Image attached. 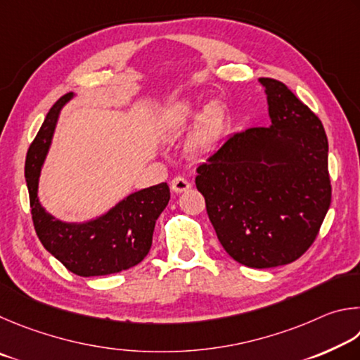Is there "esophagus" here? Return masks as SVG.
I'll use <instances>...</instances> for the list:
<instances>
[{
	"instance_id": "34e87169",
	"label": "esophagus",
	"mask_w": 360,
	"mask_h": 360,
	"mask_svg": "<svg viewBox=\"0 0 360 360\" xmlns=\"http://www.w3.org/2000/svg\"><path fill=\"white\" fill-rule=\"evenodd\" d=\"M170 188H172V191L175 193H185L190 190L191 184L185 179V176H175V179L170 181Z\"/></svg>"
}]
</instances>
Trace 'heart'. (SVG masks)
<instances>
[{"instance_id": "obj_1", "label": "heart", "mask_w": 360, "mask_h": 360, "mask_svg": "<svg viewBox=\"0 0 360 360\" xmlns=\"http://www.w3.org/2000/svg\"><path fill=\"white\" fill-rule=\"evenodd\" d=\"M194 126L193 134L188 142L191 153L196 156H209L215 151L228 128L226 112L219 104L212 103L200 112L196 103L191 99H180L162 109L158 117V128L164 136L179 137L190 131Z\"/></svg>"}]
</instances>
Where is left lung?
Segmentation results:
<instances>
[{
    "label": "left lung",
    "instance_id": "left-lung-1",
    "mask_svg": "<svg viewBox=\"0 0 360 360\" xmlns=\"http://www.w3.org/2000/svg\"><path fill=\"white\" fill-rule=\"evenodd\" d=\"M259 82L272 124L231 136L198 167L196 186L226 253L247 267L270 269L311 247L332 186L321 120L283 82Z\"/></svg>",
    "mask_w": 360,
    "mask_h": 360
}]
</instances>
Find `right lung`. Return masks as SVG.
Listing matches in <instances>:
<instances>
[{
    "mask_svg": "<svg viewBox=\"0 0 360 360\" xmlns=\"http://www.w3.org/2000/svg\"><path fill=\"white\" fill-rule=\"evenodd\" d=\"M74 93H68L52 105L28 148L25 179L31 217L44 248L69 272L79 276L118 274L137 266L148 255L156 219L166 209L170 190L167 184H160L136 191L104 215L85 223H65L46 212L37 199L41 167L52 142L56 120Z\"/></svg>",
    "mask_w": 360,
    "mask_h": 360,
    "instance_id": "right-lung-1",
    "label": "right lung"
}]
</instances>
